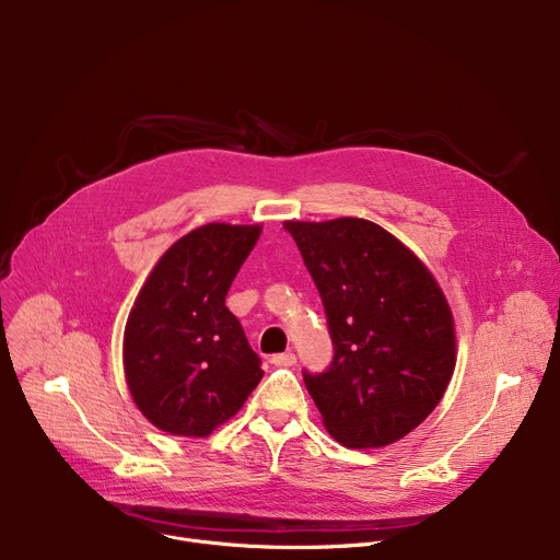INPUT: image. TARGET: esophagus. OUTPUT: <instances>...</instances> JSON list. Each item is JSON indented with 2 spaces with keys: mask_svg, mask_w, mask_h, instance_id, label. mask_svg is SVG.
<instances>
[{
  "mask_svg": "<svg viewBox=\"0 0 560 560\" xmlns=\"http://www.w3.org/2000/svg\"><path fill=\"white\" fill-rule=\"evenodd\" d=\"M298 363V357L295 351H283V354H275L272 357V365H279V368H290Z\"/></svg>",
  "mask_w": 560,
  "mask_h": 560,
  "instance_id": "34e87169",
  "label": "esophagus"
}]
</instances>
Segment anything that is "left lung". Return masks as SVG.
Here are the masks:
<instances>
[{
    "label": "left lung",
    "mask_w": 560,
    "mask_h": 560,
    "mask_svg": "<svg viewBox=\"0 0 560 560\" xmlns=\"http://www.w3.org/2000/svg\"><path fill=\"white\" fill-rule=\"evenodd\" d=\"M325 306L334 359L304 370L327 431L345 447H386L443 399L456 365L443 290L393 233L361 218L285 222Z\"/></svg>",
    "instance_id": "1"
}]
</instances>
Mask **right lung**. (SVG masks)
<instances>
[{
  "label": "right lung",
  "mask_w": 560,
  "mask_h": 560,
  "mask_svg": "<svg viewBox=\"0 0 560 560\" xmlns=\"http://www.w3.org/2000/svg\"><path fill=\"white\" fill-rule=\"evenodd\" d=\"M258 235L260 226L220 222L190 231L161 256L129 313L127 384L167 433L209 435L258 386L260 357L224 304Z\"/></svg>",
  "instance_id": "right-lung-1"
}]
</instances>
